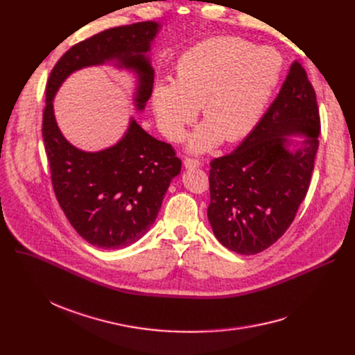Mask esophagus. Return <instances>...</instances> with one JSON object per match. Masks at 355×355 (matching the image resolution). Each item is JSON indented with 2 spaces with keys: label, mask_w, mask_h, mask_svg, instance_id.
<instances>
[{
  "label": "esophagus",
  "mask_w": 355,
  "mask_h": 355,
  "mask_svg": "<svg viewBox=\"0 0 355 355\" xmlns=\"http://www.w3.org/2000/svg\"><path fill=\"white\" fill-rule=\"evenodd\" d=\"M201 165V161L197 158H185L184 159V166L185 168H198Z\"/></svg>",
  "instance_id": "obj_1"
}]
</instances>
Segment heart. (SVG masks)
I'll use <instances>...</instances> for the list:
<instances>
[{
	"label": "heart",
	"mask_w": 355,
	"mask_h": 355,
	"mask_svg": "<svg viewBox=\"0 0 355 355\" xmlns=\"http://www.w3.org/2000/svg\"><path fill=\"white\" fill-rule=\"evenodd\" d=\"M284 76V55L234 35L204 40L185 51L174 82L153 92L157 122L173 141H180L201 106L204 122L190 138V149L202 153L225 138H246L262 119Z\"/></svg>",
	"instance_id": "obj_1"
}]
</instances>
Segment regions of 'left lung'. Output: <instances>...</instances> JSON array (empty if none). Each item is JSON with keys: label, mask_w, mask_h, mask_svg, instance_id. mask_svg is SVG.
I'll use <instances>...</instances> for the list:
<instances>
[{"label": "left lung", "mask_w": 355, "mask_h": 355, "mask_svg": "<svg viewBox=\"0 0 355 355\" xmlns=\"http://www.w3.org/2000/svg\"><path fill=\"white\" fill-rule=\"evenodd\" d=\"M321 132L315 90L301 63H292L281 92L232 154L210 162L213 233L223 246L256 254L281 239L306 197ZM289 135H304L291 153Z\"/></svg>", "instance_id": "8db88e82"}]
</instances>
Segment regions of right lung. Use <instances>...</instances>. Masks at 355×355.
Segmentation results:
<instances>
[{
	"label": "right lung",
	"mask_w": 355,
	"mask_h": 355,
	"mask_svg": "<svg viewBox=\"0 0 355 355\" xmlns=\"http://www.w3.org/2000/svg\"><path fill=\"white\" fill-rule=\"evenodd\" d=\"M158 28L157 23L141 21L92 35L62 55L46 85L42 130L55 198L79 236L102 249L129 246L149 230L168 185L181 171V159L171 144L146 134L135 119L116 145L80 151L55 123L53 98L74 70L118 60L138 74L135 105L142 110L154 85L145 54Z\"/></svg>",
	"instance_id": "add662e5"
}]
</instances>
